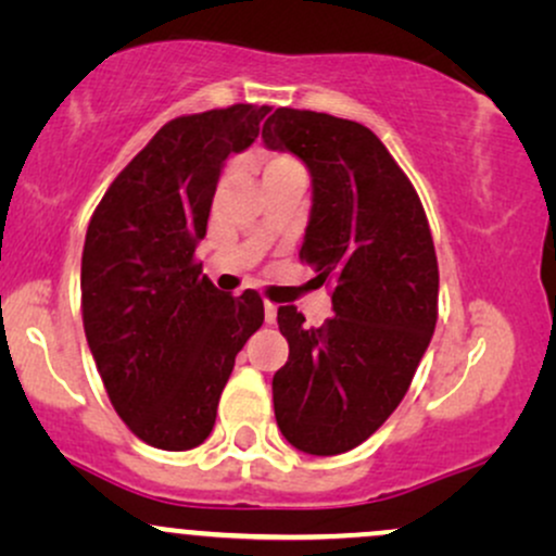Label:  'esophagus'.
<instances>
[{
    "instance_id": "esophagus-1",
    "label": "esophagus",
    "mask_w": 556,
    "mask_h": 556,
    "mask_svg": "<svg viewBox=\"0 0 556 556\" xmlns=\"http://www.w3.org/2000/svg\"><path fill=\"white\" fill-rule=\"evenodd\" d=\"M264 318H266V324L277 321V305H274V303H264Z\"/></svg>"
}]
</instances>
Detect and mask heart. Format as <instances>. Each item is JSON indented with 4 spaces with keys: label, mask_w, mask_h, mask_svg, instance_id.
<instances>
[{
    "label": "heart",
    "mask_w": 556,
    "mask_h": 556,
    "mask_svg": "<svg viewBox=\"0 0 556 556\" xmlns=\"http://www.w3.org/2000/svg\"><path fill=\"white\" fill-rule=\"evenodd\" d=\"M258 167L264 182L285 180V177H305L303 164L290 154H277V151H266L258 156Z\"/></svg>",
    "instance_id": "1"
}]
</instances>
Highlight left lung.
<instances>
[{
	"label": "left lung",
	"mask_w": 556,
	"mask_h": 556,
	"mask_svg": "<svg viewBox=\"0 0 556 556\" xmlns=\"http://www.w3.org/2000/svg\"><path fill=\"white\" fill-rule=\"evenodd\" d=\"M261 138L308 167L300 261L334 285L324 327H305L295 305L277 311L290 358L271 381L274 416L295 450L342 455L392 416L431 342L439 266L429 219L366 125L279 106Z\"/></svg>",
	"instance_id": "1"
}]
</instances>
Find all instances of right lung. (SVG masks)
I'll return each instance as SVG.
<instances>
[{
	"mask_svg": "<svg viewBox=\"0 0 556 556\" xmlns=\"http://www.w3.org/2000/svg\"><path fill=\"white\" fill-rule=\"evenodd\" d=\"M269 106L172 119L114 177L80 264L83 327L114 410L156 450L206 442L235 355L264 300L225 295L195 258L229 154L258 138Z\"/></svg>",
	"mask_w": 556,
	"mask_h": 556,
	"instance_id": "1",
	"label": "right lung"
}]
</instances>
